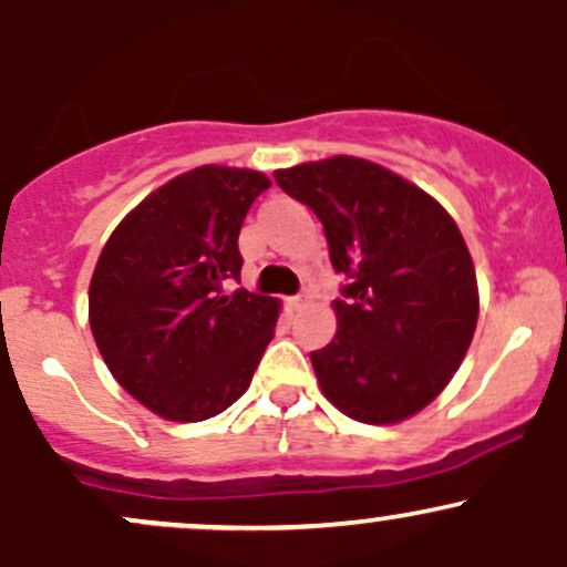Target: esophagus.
<instances>
[{"mask_svg": "<svg viewBox=\"0 0 567 567\" xmlns=\"http://www.w3.org/2000/svg\"><path fill=\"white\" fill-rule=\"evenodd\" d=\"M306 303H309V296H306V292H301V296H292V298H290L292 309H303Z\"/></svg>", "mask_w": 567, "mask_h": 567, "instance_id": "esophagus-1", "label": "esophagus"}]
</instances>
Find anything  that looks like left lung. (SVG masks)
<instances>
[{
	"label": "left lung",
	"mask_w": 567,
	"mask_h": 567,
	"mask_svg": "<svg viewBox=\"0 0 567 567\" xmlns=\"http://www.w3.org/2000/svg\"><path fill=\"white\" fill-rule=\"evenodd\" d=\"M285 194L322 220L349 282L336 338L311 351L322 394L362 424H396L437 396L464 362L480 298L464 237L437 199L357 157L277 171Z\"/></svg>",
	"instance_id": "obj_1"
}]
</instances>
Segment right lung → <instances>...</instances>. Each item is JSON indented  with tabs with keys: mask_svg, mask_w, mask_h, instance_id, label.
Listing matches in <instances>:
<instances>
[{
	"mask_svg": "<svg viewBox=\"0 0 567 567\" xmlns=\"http://www.w3.org/2000/svg\"><path fill=\"white\" fill-rule=\"evenodd\" d=\"M264 173L202 165L122 218L90 282V328L122 389L167 421L224 413L275 338L279 301L239 279V229Z\"/></svg>",
	"mask_w": 567,
	"mask_h": 567,
	"instance_id": "obj_1",
	"label": "right lung"
}]
</instances>
